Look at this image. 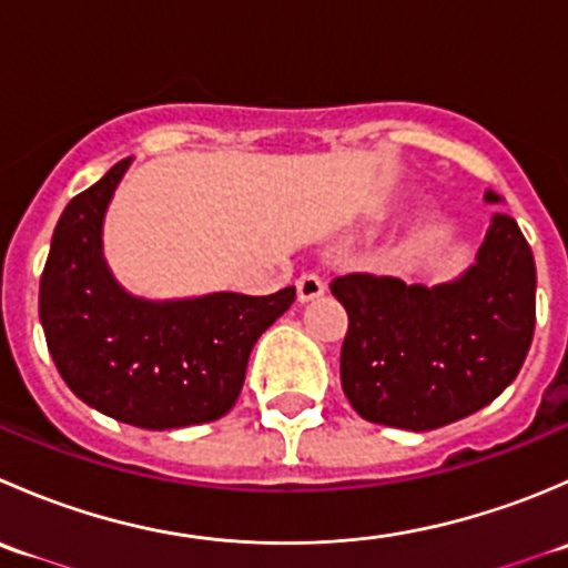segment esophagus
<instances>
[{
  "label": "esophagus",
  "instance_id": "esophagus-1",
  "mask_svg": "<svg viewBox=\"0 0 568 568\" xmlns=\"http://www.w3.org/2000/svg\"><path fill=\"white\" fill-rule=\"evenodd\" d=\"M326 291V283L318 277V274H302L300 280H296V296H300V302H313L318 300L321 294Z\"/></svg>",
  "mask_w": 568,
  "mask_h": 568
}]
</instances>
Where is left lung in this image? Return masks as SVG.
<instances>
[{"label":"left lung","instance_id":"1","mask_svg":"<svg viewBox=\"0 0 568 568\" xmlns=\"http://www.w3.org/2000/svg\"><path fill=\"white\" fill-rule=\"evenodd\" d=\"M486 203H503L491 189ZM341 385L359 417L432 432L484 409L523 368L536 326V263L508 214H495L475 261L448 283L346 274Z\"/></svg>","mask_w":568,"mask_h":568}]
</instances>
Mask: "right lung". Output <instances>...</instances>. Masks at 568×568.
Segmentation results:
<instances>
[{"label":"right lung","instance_id":"right-lung-1","mask_svg":"<svg viewBox=\"0 0 568 568\" xmlns=\"http://www.w3.org/2000/svg\"><path fill=\"white\" fill-rule=\"evenodd\" d=\"M131 159L62 211L40 277V324L73 395L101 415L164 432L220 420L242 393L250 352L296 300L231 291L145 300L114 280L104 220Z\"/></svg>","mask_w":568,"mask_h":568}]
</instances>
